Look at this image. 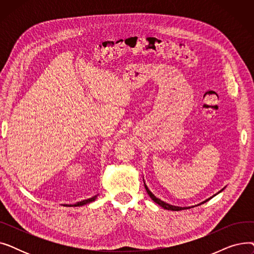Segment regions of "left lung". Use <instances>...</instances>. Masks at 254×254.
Segmentation results:
<instances>
[{"label": "left lung", "mask_w": 254, "mask_h": 254, "mask_svg": "<svg viewBox=\"0 0 254 254\" xmlns=\"http://www.w3.org/2000/svg\"><path fill=\"white\" fill-rule=\"evenodd\" d=\"M144 186H145V190H146V191H147V193H148V195L152 198V201H154L156 204H158L159 206L161 207H163L164 209H167V210H172V211H180V210H185V209H189V208H190V207H178V206H173V205H170V204H167V203H165V202H163L162 199H159V198H157L149 190H148V188H147V185L145 184V182H144ZM223 190H221L219 192H221ZM218 192V193H219ZM214 195H216V194H214ZM213 195V196H214ZM213 196H211V197H213ZM211 197H209V198H207L206 201H204L203 203H201V204H204V203H206L207 201H209V199L211 198ZM199 205V204H198Z\"/></svg>", "instance_id": "obj_1"}]
</instances>
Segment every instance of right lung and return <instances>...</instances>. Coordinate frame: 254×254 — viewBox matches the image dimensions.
Returning a JSON list of instances; mask_svg holds the SVG:
<instances>
[{"instance_id":"add662e5","label":"right lung","mask_w":254,"mask_h":254,"mask_svg":"<svg viewBox=\"0 0 254 254\" xmlns=\"http://www.w3.org/2000/svg\"><path fill=\"white\" fill-rule=\"evenodd\" d=\"M98 195H99V194H97V195H95V196H92V197H89V198H87V199H83V201H81V202H77V203L74 204V205H68V204H65V205H64V206H65V207H80V206H83V205L89 204V203L95 201V199L97 198Z\"/></svg>"}]
</instances>
